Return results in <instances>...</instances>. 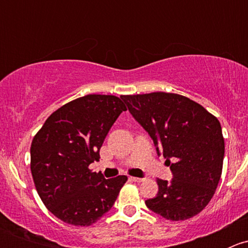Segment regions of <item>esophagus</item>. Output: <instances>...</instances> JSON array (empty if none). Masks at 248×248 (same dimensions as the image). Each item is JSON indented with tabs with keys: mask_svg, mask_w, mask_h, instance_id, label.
<instances>
[{
	"mask_svg": "<svg viewBox=\"0 0 248 248\" xmlns=\"http://www.w3.org/2000/svg\"><path fill=\"white\" fill-rule=\"evenodd\" d=\"M131 180H132V181H134V182H142V181H145L144 177H136V176H131Z\"/></svg>",
	"mask_w": 248,
	"mask_h": 248,
	"instance_id": "34e87169",
	"label": "esophagus"
}]
</instances>
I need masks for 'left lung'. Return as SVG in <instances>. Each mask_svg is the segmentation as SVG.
Here are the masks:
<instances>
[{
  "instance_id": "1",
  "label": "left lung",
  "mask_w": 248,
  "mask_h": 248,
  "mask_svg": "<svg viewBox=\"0 0 248 248\" xmlns=\"http://www.w3.org/2000/svg\"><path fill=\"white\" fill-rule=\"evenodd\" d=\"M121 99L172 172L170 182L157 179L158 193L145 202L146 206L170 221L198 215L214 197L223 167L224 139L217 117L177 93L127 94Z\"/></svg>"
}]
</instances>
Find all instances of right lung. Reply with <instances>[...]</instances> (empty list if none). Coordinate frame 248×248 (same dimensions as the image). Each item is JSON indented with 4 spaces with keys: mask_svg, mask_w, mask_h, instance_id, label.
<instances>
[{
    "mask_svg": "<svg viewBox=\"0 0 248 248\" xmlns=\"http://www.w3.org/2000/svg\"><path fill=\"white\" fill-rule=\"evenodd\" d=\"M127 108L111 94H87L52 112L31 144V172L46 209L64 223L89 227L109 211L127 181L104 179L99 159L109 129Z\"/></svg>",
    "mask_w": 248,
    "mask_h": 248,
    "instance_id": "1",
    "label": "right lung"
}]
</instances>
